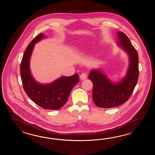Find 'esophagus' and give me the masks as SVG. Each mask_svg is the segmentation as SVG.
Masks as SVG:
<instances>
[{
	"mask_svg": "<svg viewBox=\"0 0 155 155\" xmlns=\"http://www.w3.org/2000/svg\"><path fill=\"white\" fill-rule=\"evenodd\" d=\"M87 75L86 73H82L80 76V78L81 80H85V79H87Z\"/></svg>",
	"mask_w": 155,
	"mask_h": 155,
	"instance_id": "1",
	"label": "esophagus"
}]
</instances>
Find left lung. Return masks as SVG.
Wrapping results in <instances>:
<instances>
[{
  "instance_id": "1",
  "label": "left lung",
  "mask_w": 155,
  "mask_h": 155,
  "mask_svg": "<svg viewBox=\"0 0 155 155\" xmlns=\"http://www.w3.org/2000/svg\"><path fill=\"white\" fill-rule=\"evenodd\" d=\"M119 46L127 53L130 58L129 69L125 77L118 83L110 81L99 70H92L88 77L93 84L92 98L96 105L111 108L126 102L134 91L138 81V55L125 34H117Z\"/></svg>"
}]
</instances>
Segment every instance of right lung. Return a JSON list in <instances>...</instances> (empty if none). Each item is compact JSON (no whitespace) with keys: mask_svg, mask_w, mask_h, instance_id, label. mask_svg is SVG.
Segmentation results:
<instances>
[{"mask_svg":"<svg viewBox=\"0 0 155 155\" xmlns=\"http://www.w3.org/2000/svg\"><path fill=\"white\" fill-rule=\"evenodd\" d=\"M41 33L29 43L20 64L21 79L24 91L33 102L47 110H58L66 104L71 90L79 81V75L62 76L49 84H39L34 79L29 68L30 59L35 44L42 39Z\"/></svg>","mask_w":155,"mask_h":155,"instance_id":"add662e5","label":"right lung"}]
</instances>
